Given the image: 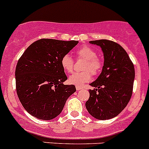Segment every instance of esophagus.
<instances>
[{
    "label": "esophagus",
    "mask_w": 149,
    "mask_h": 149,
    "mask_svg": "<svg viewBox=\"0 0 149 149\" xmlns=\"http://www.w3.org/2000/svg\"><path fill=\"white\" fill-rule=\"evenodd\" d=\"M76 90H77V91H79V90H82V87H78V86H77V87H76Z\"/></svg>",
    "instance_id": "obj_1"
}]
</instances>
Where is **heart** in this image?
I'll return each instance as SVG.
<instances>
[{
    "instance_id": "b5f03b06",
    "label": "heart",
    "mask_w": 149,
    "mask_h": 149,
    "mask_svg": "<svg viewBox=\"0 0 149 149\" xmlns=\"http://www.w3.org/2000/svg\"><path fill=\"white\" fill-rule=\"evenodd\" d=\"M77 59H85L82 70L84 71L74 72L69 77V82L76 86H82L90 81L93 75H98L103 68V61L97 56V53L91 47L84 45L76 51ZM74 60L69 54H66L61 59V66L67 73H70L74 69ZM92 74H91V73Z\"/></svg>"
}]
</instances>
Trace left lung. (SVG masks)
I'll return each mask as SVG.
<instances>
[{
	"label": "left lung",
	"instance_id": "8db88e82",
	"mask_svg": "<svg viewBox=\"0 0 149 149\" xmlns=\"http://www.w3.org/2000/svg\"><path fill=\"white\" fill-rule=\"evenodd\" d=\"M102 48L104 66L97 79L90 84V97L85 106L92 116L106 120L117 116L128 105L133 93L134 65L125 50L115 41H90Z\"/></svg>",
	"mask_w": 149,
	"mask_h": 149
}]
</instances>
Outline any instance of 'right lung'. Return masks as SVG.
Returning <instances> with one entry per match:
<instances>
[{
	"mask_svg": "<svg viewBox=\"0 0 149 149\" xmlns=\"http://www.w3.org/2000/svg\"><path fill=\"white\" fill-rule=\"evenodd\" d=\"M78 41L41 39L23 53L16 67V88L20 102L27 112L41 120L59 116L67 98L76 91L66 85L67 75L61 59Z\"/></svg>",
	"mask_w": 149,
	"mask_h": 149,
	"instance_id": "right-lung-1",
	"label": "right lung"
}]
</instances>
